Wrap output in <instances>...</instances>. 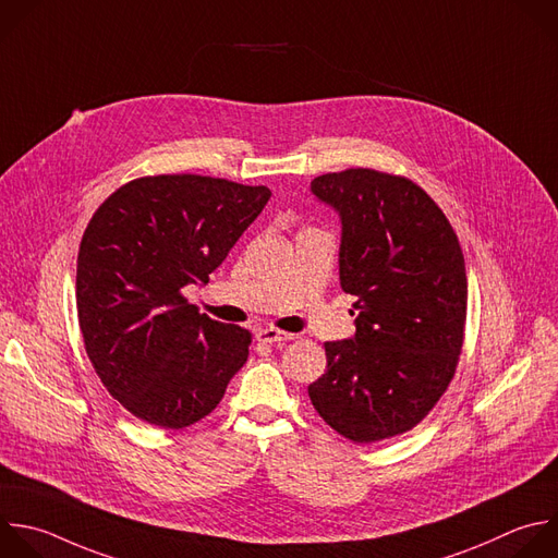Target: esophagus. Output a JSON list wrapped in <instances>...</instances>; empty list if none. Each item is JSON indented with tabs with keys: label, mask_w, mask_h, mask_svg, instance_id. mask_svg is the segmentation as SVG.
I'll list each match as a JSON object with an SVG mask.
<instances>
[{
	"label": "esophagus",
	"mask_w": 558,
	"mask_h": 558,
	"mask_svg": "<svg viewBox=\"0 0 558 558\" xmlns=\"http://www.w3.org/2000/svg\"><path fill=\"white\" fill-rule=\"evenodd\" d=\"M256 339L263 341V343H287V341L295 339V335L278 330V328H258Z\"/></svg>",
	"instance_id": "esophagus-1"
}]
</instances>
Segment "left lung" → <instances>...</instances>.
<instances>
[{"instance_id": "left-lung-1", "label": "left lung", "mask_w": 558, "mask_h": 558, "mask_svg": "<svg viewBox=\"0 0 558 558\" xmlns=\"http://www.w3.org/2000/svg\"><path fill=\"white\" fill-rule=\"evenodd\" d=\"M341 219L339 280L356 298L352 339L326 341L308 386L317 414L352 442L414 429L449 388L464 343L466 269L438 204L408 177L345 168L311 181Z\"/></svg>"}]
</instances>
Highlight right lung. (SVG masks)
<instances>
[{
	"label": "right lung",
	"mask_w": 558,
	"mask_h": 558,
	"mask_svg": "<svg viewBox=\"0 0 558 558\" xmlns=\"http://www.w3.org/2000/svg\"><path fill=\"white\" fill-rule=\"evenodd\" d=\"M271 191L204 174H148L109 195L81 241L76 306L87 356L135 418H206L250 354L252 332L183 298L208 282Z\"/></svg>",
	"instance_id": "add662e5"
}]
</instances>
